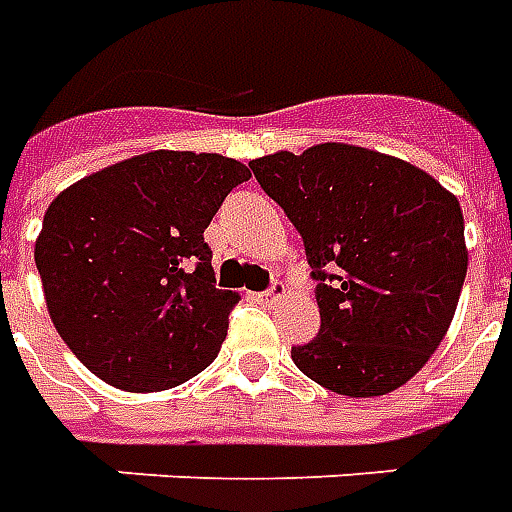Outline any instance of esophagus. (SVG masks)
<instances>
[{"label": "esophagus", "instance_id": "34e87169", "mask_svg": "<svg viewBox=\"0 0 512 512\" xmlns=\"http://www.w3.org/2000/svg\"><path fill=\"white\" fill-rule=\"evenodd\" d=\"M282 295H285V285H282V282H274V285L268 287L266 293H257L255 298L260 301V304L271 306V304H276V301H279Z\"/></svg>", "mask_w": 512, "mask_h": 512}]
</instances>
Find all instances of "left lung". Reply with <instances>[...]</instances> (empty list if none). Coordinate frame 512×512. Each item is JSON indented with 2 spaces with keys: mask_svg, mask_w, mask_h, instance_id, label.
<instances>
[{
  "mask_svg": "<svg viewBox=\"0 0 512 512\" xmlns=\"http://www.w3.org/2000/svg\"><path fill=\"white\" fill-rule=\"evenodd\" d=\"M301 233L317 279L320 333L293 347L328 391H396L445 339L467 276L456 195L426 170L380 151L320 143L249 162Z\"/></svg>",
  "mask_w": 512,
  "mask_h": 512,
  "instance_id": "8db88e82",
  "label": "left lung"
}]
</instances>
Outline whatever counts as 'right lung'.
<instances>
[{"instance_id": "obj_1", "label": "right lung", "mask_w": 512, "mask_h": 512, "mask_svg": "<svg viewBox=\"0 0 512 512\" xmlns=\"http://www.w3.org/2000/svg\"><path fill=\"white\" fill-rule=\"evenodd\" d=\"M249 168L222 154L149 151L75 181L34 244L64 344L113 388L165 391L203 372L238 304L203 230Z\"/></svg>"}]
</instances>
